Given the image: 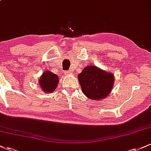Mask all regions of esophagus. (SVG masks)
Returning a JSON list of instances; mask_svg holds the SVG:
<instances>
[{"label": "esophagus", "instance_id": "obj_1", "mask_svg": "<svg viewBox=\"0 0 151 151\" xmlns=\"http://www.w3.org/2000/svg\"><path fill=\"white\" fill-rule=\"evenodd\" d=\"M65 74H67H67H72V72H70V71H66V72H65Z\"/></svg>", "mask_w": 151, "mask_h": 151}]
</instances>
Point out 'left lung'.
Segmentation results:
<instances>
[{
    "label": "left lung",
    "instance_id": "8db88e82",
    "mask_svg": "<svg viewBox=\"0 0 151 151\" xmlns=\"http://www.w3.org/2000/svg\"><path fill=\"white\" fill-rule=\"evenodd\" d=\"M82 92L91 99L101 100L110 93L114 83V75L93 65L86 66L78 74Z\"/></svg>",
    "mask_w": 151,
    "mask_h": 151
}]
</instances>
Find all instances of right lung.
Here are the masks:
<instances>
[{"label": "right lung", "mask_w": 151, "mask_h": 151, "mask_svg": "<svg viewBox=\"0 0 151 151\" xmlns=\"http://www.w3.org/2000/svg\"><path fill=\"white\" fill-rule=\"evenodd\" d=\"M59 78L58 75L50 71H45L39 79V84L45 92H52L58 85Z\"/></svg>", "instance_id": "obj_1"}]
</instances>
